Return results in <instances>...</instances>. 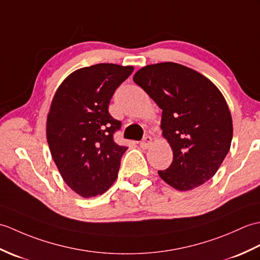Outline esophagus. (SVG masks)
Instances as JSON below:
<instances>
[{"label": "esophagus", "mask_w": 260, "mask_h": 260, "mask_svg": "<svg viewBox=\"0 0 260 260\" xmlns=\"http://www.w3.org/2000/svg\"><path fill=\"white\" fill-rule=\"evenodd\" d=\"M151 143H152V138L150 137V136H146L145 138H143V140L141 141L140 147H141L143 150H146V149H148L150 146H151Z\"/></svg>", "instance_id": "34e87169"}]
</instances>
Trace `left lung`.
Masks as SVG:
<instances>
[{
    "mask_svg": "<svg viewBox=\"0 0 260 260\" xmlns=\"http://www.w3.org/2000/svg\"><path fill=\"white\" fill-rule=\"evenodd\" d=\"M134 81L162 110L161 129L174 160L158 174L180 191L211 179L230 149L232 114L221 92L199 72L174 62L140 69Z\"/></svg>",
    "mask_w": 260,
    "mask_h": 260,
    "instance_id": "left-lung-1",
    "label": "left lung"
}]
</instances>
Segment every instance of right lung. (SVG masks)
<instances>
[{
  "label": "right lung",
  "instance_id": "obj_1",
  "mask_svg": "<svg viewBox=\"0 0 260 260\" xmlns=\"http://www.w3.org/2000/svg\"><path fill=\"white\" fill-rule=\"evenodd\" d=\"M134 67L112 63L82 68L56 90L47 120V138L63 180L83 198L105 193L118 177L126 147L113 140L121 121L109 103Z\"/></svg>",
  "mask_w": 260,
  "mask_h": 260
}]
</instances>
